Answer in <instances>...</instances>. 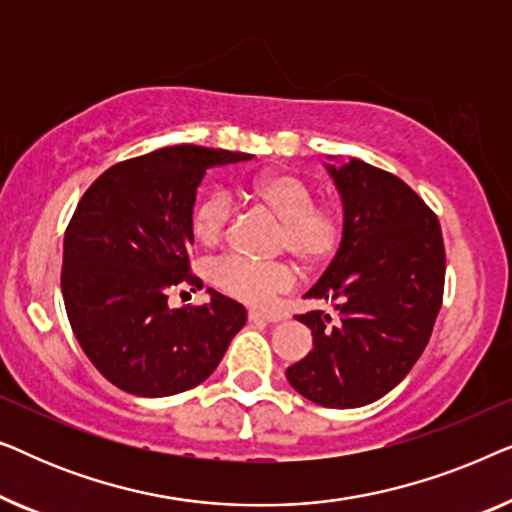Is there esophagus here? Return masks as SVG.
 Returning <instances> with one entry per match:
<instances>
[{
    "label": "esophagus",
    "mask_w": 512,
    "mask_h": 512,
    "mask_svg": "<svg viewBox=\"0 0 512 512\" xmlns=\"http://www.w3.org/2000/svg\"><path fill=\"white\" fill-rule=\"evenodd\" d=\"M249 321H265V324H277L279 319V314H268V312H258V310H249Z\"/></svg>",
    "instance_id": "esophagus-1"
}]
</instances>
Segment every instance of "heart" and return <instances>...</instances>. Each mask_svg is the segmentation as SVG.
Here are the masks:
<instances>
[{"label": "heart", "instance_id": "1", "mask_svg": "<svg viewBox=\"0 0 512 512\" xmlns=\"http://www.w3.org/2000/svg\"><path fill=\"white\" fill-rule=\"evenodd\" d=\"M247 195L279 216L277 244L300 263L326 265L338 256L347 237V212L338 200H314L310 181L291 172H268L251 179ZM235 216L233 195L214 188L202 195L191 214L193 235L202 244L219 242ZM209 282L249 305H268L277 293L296 284L289 261H256L244 254H223L209 265Z\"/></svg>", "mask_w": 512, "mask_h": 512}]
</instances>
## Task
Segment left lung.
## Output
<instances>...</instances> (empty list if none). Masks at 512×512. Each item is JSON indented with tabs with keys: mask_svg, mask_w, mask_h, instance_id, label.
<instances>
[{
	"mask_svg": "<svg viewBox=\"0 0 512 512\" xmlns=\"http://www.w3.org/2000/svg\"><path fill=\"white\" fill-rule=\"evenodd\" d=\"M347 212V237L298 314L312 352L286 368L291 387L324 408H361L410 373L443 305L445 244L438 216L396 174L363 160L328 167Z\"/></svg>",
	"mask_w": 512,
	"mask_h": 512,
	"instance_id": "1",
	"label": "left lung"
}]
</instances>
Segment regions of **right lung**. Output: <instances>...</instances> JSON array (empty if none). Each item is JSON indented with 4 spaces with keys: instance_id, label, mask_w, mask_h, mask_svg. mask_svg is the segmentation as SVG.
<instances>
[{
    "instance_id": "add662e5",
    "label": "right lung",
    "mask_w": 512,
    "mask_h": 512,
    "mask_svg": "<svg viewBox=\"0 0 512 512\" xmlns=\"http://www.w3.org/2000/svg\"><path fill=\"white\" fill-rule=\"evenodd\" d=\"M207 146H167L97 177L65 230L60 286L67 319L90 363L128 394L174 396L205 382L247 321L237 300L172 310L191 272L195 191L212 165L249 160Z\"/></svg>"
}]
</instances>
